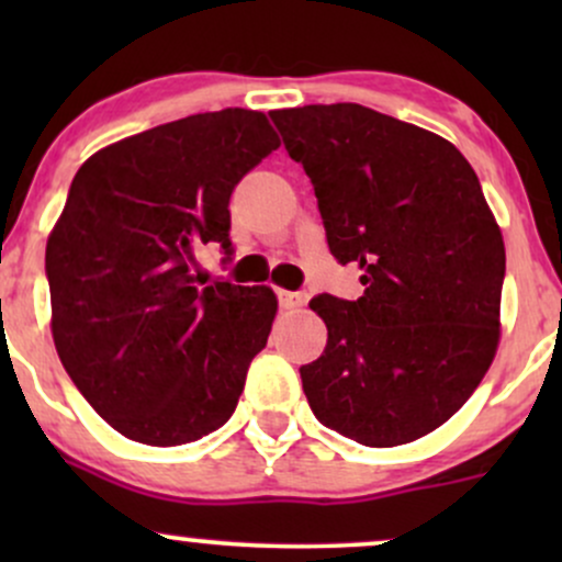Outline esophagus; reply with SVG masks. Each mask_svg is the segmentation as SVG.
Instances as JSON below:
<instances>
[{
	"label": "esophagus",
	"mask_w": 562,
	"mask_h": 562,
	"mask_svg": "<svg viewBox=\"0 0 562 562\" xmlns=\"http://www.w3.org/2000/svg\"><path fill=\"white\" fill-rule=\"evenodd\" d=\"M280 306L282 308H288V312H293V308H301L303 306V295L301 293H290V290H280Z\"/></svg>",
	"instance_id": "34e87169"
}]
</instances>
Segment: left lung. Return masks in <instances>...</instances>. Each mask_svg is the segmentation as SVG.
<instances>
[{"label": "left lung", "instance_id": "1", "mask_svg": "<svg viewBox=\"0 0 562 562\" xmlns=\"http://www.w3.org/2000/svg\"><path fill=\"white\" fill-rule=\"evenodd\" d=\"M312 179L330 254L362 269L357 301L317 295L327 346L301 367L319 423L398 447L473 396L499 346L505 240L449 139L357 105L272 111Z\"/></svg>", "mask_w": 562, "mask_h": 562}]
</instances>
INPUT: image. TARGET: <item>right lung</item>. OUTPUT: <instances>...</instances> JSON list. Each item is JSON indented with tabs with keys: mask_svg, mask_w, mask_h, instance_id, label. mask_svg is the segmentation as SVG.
<instances>
[{
	"mask_svg": "<svg viewBox=\"0 0 562 562\" xmlns=\"http://www.w3.org/2000/svg\"><path fill=\"white\" fill-rule=\"evenodd\" d=\"M280 147L259 111L198 113L83 160L47 240L53 340L97 415L179 447L222 428L267 346V285L200 288L195 250L229 248L235 184Z\"/></svg>",
	"mask_w": 562,
	"mask_h": 562,
	"instance_id": "obj_1",
	"label": "right lung"
}]
</instances>
